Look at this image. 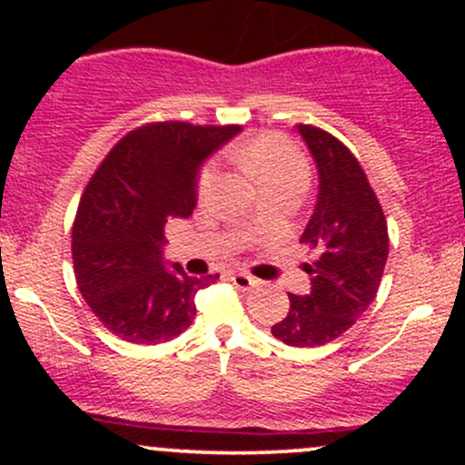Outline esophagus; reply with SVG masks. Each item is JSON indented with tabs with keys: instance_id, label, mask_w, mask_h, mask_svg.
Segmentation results:
<instances>
[{
	"instance_id": "obj_1",
	"label": "esophagus",
	"mask_w": 465,
	"mask_h": 465,
	"mask_svg": "<svg viewBox=\"0 0 465 465\" xmlns=\"http://www.w3.org/2000/svg\"><path fill=\"white\" fill-rule=\"evenodd\" d=\"M229 280H232V284L236 286L238 291H251V288H253V286H258V280H255V277L247 275V273H232V277H229Z\"/></svg>"
}]
</instances>
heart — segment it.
Returning <instances> with one entry per match:
<instances>
[{
	"label": "heart",
	"mask_w": 465,
	"mask_h": 465,
	"mask_svg": "<svg viewBox=\"0 0 465 465\" xmlns=\"http://www.w3.org/2000/svg\"><path fill=\"white\" fill-rule=\"evenodd\" d=\"M240 163L247 173L264 188L288 183V181H306V162L286 137L277 133H264L251 140L242 151L238 153ZM218 181L216 163H207L201 170L196 188L199 196H207Z\"/></svg>",
	"instance_id": "obj_1"
}]
</instances>
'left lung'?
<instances>
[{"label":"left lung","instance_id":"8db88e82","mask_svg":"<svg viewBox=\"0 0 465 465\" xmlns=\"http://www.w3.org/2000/svg\"><path fill=\"white\" fill-rule=\"evenodd\" d=\"M317 165L319 192L300 242L314 251L306 264L308 295H288L291 308L271 328L292 348H317L339 339L376 300L389 255L387 221L361 163L336 137L297 124Z\"/></svg>","mask_w":465,"mask_h":465}]
</instances>
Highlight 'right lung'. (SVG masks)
I'll use <instances>...</instances> for the list:
<instances>
[{"mask_svg":"<svg viewBox=\"0 0 465 465\" xmlns=\"http://www.w3.org/2000/svg\"><path fill=\"white\" fill-rule=\"evenodd\" d=\"M242 126L159 122L131 131L95 170L72 229L78 291L129 343L173 341L196 317L194 297L218 275L190 277L163 258V227L188 218L201 165Z\"/></svg>","mask_w":465,"mask_h":465,"instance_id":"obj_1","label":"right lung"}]
</instances>
